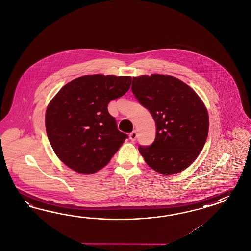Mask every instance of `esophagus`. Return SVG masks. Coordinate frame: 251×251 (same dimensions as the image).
I'll use <instances>...</instances> for the list:
<instances>
[{"label": "esophagus", "instance_id": "1", "mask_svg": "<svg viewBox=\"0 0 251 251\" xmlns=\"http://www.w3.org/2000/svg\"><path fill=\"white\" fill-rule=\"evenodd\" d=\"M129 139H130V141H136V139H137V132H136V131H132V132L129 134Z\"/></svg>", "mask_w": 251, "mask_h": 251}]
</instances>
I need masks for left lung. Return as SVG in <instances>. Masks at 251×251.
Wrapping results in <instances>:
<instances>
[{"label":"left lung","mask_w":251,"mask_h":251,"mask_svg":"<svg viewBox=\"0 0 251 251\" xmlns=\"http://www.w3.org/2000/svg\"><path fill=\"white\" fill-rule=\"evenodd\" d=\"M131 91L156 123V137L139 151L152 170L164 175L184 171L197 159L208 133V115L190 86L169 75L133 77Z\"/></svg>","instance_id":"8db88e82"}]
</instances>
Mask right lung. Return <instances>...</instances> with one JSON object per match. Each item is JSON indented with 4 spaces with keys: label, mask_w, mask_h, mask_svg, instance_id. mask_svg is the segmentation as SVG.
<instances>
[{
    "label": "right lung",
    "mask_w": 251,
    "mask_h": 251,
    "mask_svg": "<svg viewBox=\"0 0 251 251\" xmlns=\"http://www.w3.org/2000/svg\"><path fill=\"white\" fill-rule=\"evenodd\" d=\"M131 77L87 75L63 86L48 105L45 127L56 155L72 170L92 174L110 162L128 135L108 111L129 90Z\"/></svg>",
    "instance_id": "right-lung-1"
}]
</instances>
